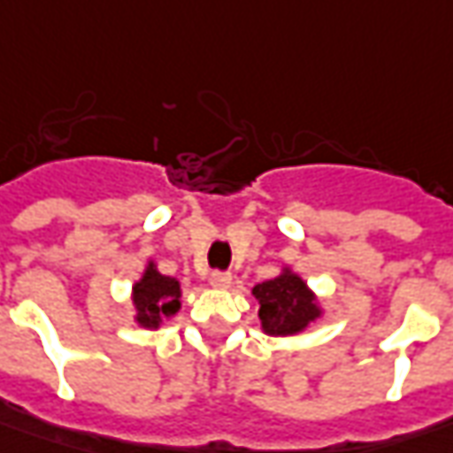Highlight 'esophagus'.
<instances>
[{"instance_id":"34e87169","label":"esophagus","mask_w":453,"mask_h":453,"mask_svg":"<svg viewBox=\"0 0 453 453\" xmlns=\"http://www.w3.org/2000/svg\"><path fill=\"white\" fill-rule=\"evenodd\" d=\"M230 283H233V275L226 273V271H215V273L211 275V286H212V288L226 290V288H230Z\"/></svg>"}]
</instances>
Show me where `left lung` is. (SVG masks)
<instances>
[{
    "label": "left lung",
    "instance_id": "1",
    "mask_svg": "<svg viewBox=\"0 0 453 453\" xmlns=\"http://www.w3.org/2000/svg\"><path fill=\"white\" fill-rule=\"evenodd\" d=\"M253 296L257 301L260 331L265 335L305 334L323 316L316 290L290 265H283L271 280L257 283Z\"/></svg>",
    "mask_w": 453,
    "mask_h": 453
}]
</instances>
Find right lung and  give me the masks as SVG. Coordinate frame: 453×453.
<instances>
[{
    "mask_svg": "<svg viewBox=\"0 0 453 453\" xmlns=\"http://www.w3.org/2000/svg\"><path fill=\"white\" fill-rule=\"evenodd\" d=\"M182 288L178 278L163 275L157 263L148 260L142 275L133 283L130 303H133V320L145 331H157L165 319H173L182 305Z\"/></svg>",
    "mask_w": 453,
    "mask_h": 453,
    "instance_id": "1",
    "label": "right lung"
}]
</instances>
